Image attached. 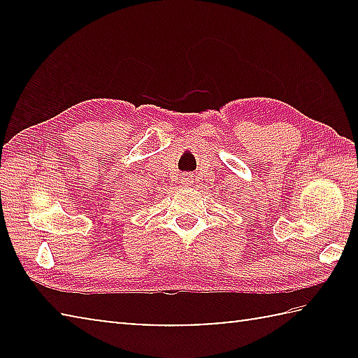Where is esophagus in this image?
<instances>
[{
    "label": "esophagus",
    "instance_id": "esophagus-1",
    "mask_svg": "<svg viewBox=\"0 0 358 358\" xmlns=\"http://www.w3.org/2000/svg\"><path fill=\"white\" fill-rule=\"evenodd\" d=\"M192 181H194L192 173H186V175H183V177H181V183H183L185 186H189Z\"/></svg>",
    "mask_w": 358,
    "mask_h": 358
}]
</instances>
